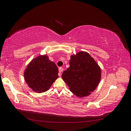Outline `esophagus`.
Instances as JSON below:
<instances>
[{"label":"esophagus","mask_w":131,"mask_h":131,"mask_svg":"<svg viewBox=\"0 0 131 131\" xmlns=\"http://www.w3.org/2000/svg\"><path fill=\"white\" fill-rule=\"evenodd\" d=\"M59 74H58V75L59 77H61V75H62V72H63V68H62V67H60V68H59Z\"/></svg>","instance_id":"1"}]
</instances>
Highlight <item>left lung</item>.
Masks as SVG:
<instances>
[{"label":"left lung","instance_id":"1","mask_svg":"<svg viewBox=\"0 0 131 131\" xmlns=\"http://www.w3.org/2000/svg\"><path fill=\"white\" fill-rule=\"evenodd\" d=\"M70 67L62 78L70 91L78 97L89 96L96 89L101 78V69L92 57L85 51L71 55Z\"/></svg>","mask_w":131,"mask_h":131}]
</instances>
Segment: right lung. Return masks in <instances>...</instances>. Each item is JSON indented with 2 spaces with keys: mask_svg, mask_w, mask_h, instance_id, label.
<instances>
[{
  "mask_svg": "<svg viewBox=\"0 0 131 131\" xmlns=\"http://www.w3.org/2000/svg\"><path fill=\"white\" fill-rule=\"evenodd\" d=\"M58 70L55 63L46 54L39 55L31 60L24 72L26 82L33 91L46 92L58 78Z\"/></svg>",
  "mask_w": 131,
  "mask_h": 131,
  "instance_id": "obj_1",
  "label": "right lung"
}]
</instances>
